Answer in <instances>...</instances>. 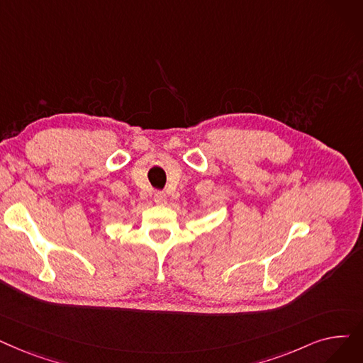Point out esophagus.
Segmentation results:
<instances>
[{
  "instance_id": "obj_1",
  "label": "esophagus",
  "mask_w": 363,
  "mask_h": 363,
  "mask_svg": "<svg viewBox=\"0 0 363 363\" xmlns=\"http://www.w3.org/2000/svg\"><path fill=\"white\" fill-rule=\"evenodd\" d=\"M152 199H154V201H155L157 204H163V203H166V194H164L163 191H155Z\"/></svg>"
}]
</instances>
